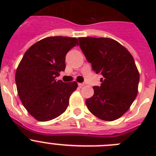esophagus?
Listing matches in <instances>:
<instances>
[{
    "label": "esophagus",
    "instance_id": "obj_1",
    "mask_svg": "<svg viewBox=\"0 0 156 156\" xmlns=\"http://www.w3.org/2000/svg\"><path fill=\"white\" fill-rule=\"evenodd\" d=\"M78 85H79V87H82L85 86V83H78Z\"/></svg>",
    "mask_w": 156,
    "mask_h": 156
}]
</instances>
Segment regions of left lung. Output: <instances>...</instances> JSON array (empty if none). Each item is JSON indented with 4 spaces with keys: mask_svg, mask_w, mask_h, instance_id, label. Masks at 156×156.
<instances>
[{
    "mask_svg": "<svg viewBox=\"0 0 156 156\" xmlns=\"http://www.w3.org/2000/svg\"><path fill=\"white\" fill-rule=\"evenodd\" d=\"M80 47L92 69L102 76L101 86L86 100L93 115L105 121L119 119L137 94L139 76L134 59L119 42L110 38L80 37Z\"/></svg>",
    "mask_w": 156,
    "mask_h": 156,
    "instance_id": "obj_1",
    "label": "left lung"
}]
</instances>
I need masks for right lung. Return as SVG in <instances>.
Here are the masks:
<instances>
[{"label": "right lung", "instance_id": "right-lung-1", "mask_svg": "<svg viewBox=\"0 0 156 156\" xmlns=\"http://www.w3.org/2000/svg\"><path fill=\"white\" fill-rule=\"evenodd\" d=\"M78 44L75 37H49L32 45L24 54L16 73L19 98L38 121H49L62 114L77 83L57 80L66 69V55Z\"/></svg>", "mask_w": 156, "mask_h": 156}]
</instances>
